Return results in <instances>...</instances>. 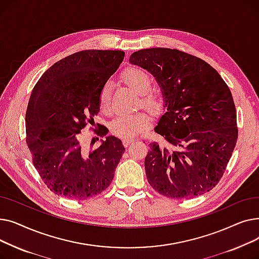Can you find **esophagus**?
I'll use <instances>...</instances> for the list:
<instances>
[{"label":"esophagus","instance_id":"34e87169","mask_svg":"<svg viewBox=\"0 0 259 259\" xmlns=\"http://www.w3.org/2000/svg\"><path fill=\"white\" fill-rule=\"evenodd\" d=\"M133 142H134V140H124V141H122V145H124L125 147H128V146L131 145Z\"/></svg>","mask_w":259,"mask_h":259}]
</instances>
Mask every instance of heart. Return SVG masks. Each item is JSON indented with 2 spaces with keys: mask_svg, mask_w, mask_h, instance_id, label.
Instances as JSON below:
<instances>
[{
  "mask_svg": "<svg viewBox=\"0 0 259 259\" xmlns=\"http://www.w3.org/2000/svg\"><path fill=\"white\" fill-rule=\"evenodd\" d=\"M125 84L133 91L141 94L142 105L153 112L159 111L164 106V94L156 88H151L152 77L141 67H129L121 73ZM111 84L107 81L100 92V107L104 113L111 111ZM151 117L146 112H138L116 116L110 124V132L121 140H131L148 128Z\"/></svg>",
  "mask_w": 259,
  "mask_h": 259,
  "instance_id": "heart-1",
  "label": "heart"
}]
</instances>
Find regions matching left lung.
I'll use <instances>...</instances> for the list:
<instances>
[{
	"instance_id": "left-lung-1",
	"label": "left lung",
	"mask_w": 259,
	"mask_h": 259,
	"mask_svg": "<svg viewBox=\"0 0 259 259\" xmlns=\"http://www.w3.org/2000/svg\"><path fill=\"white\" fill-rule=\"evenodd\" d=\"M129 61L155 77L167 107L154 128L165 143H151L145 158L149 184L178 199L209 192L223 178L238 138L228 85L207 62L178 49H142Z\"/></svg>"
}]
</instances>
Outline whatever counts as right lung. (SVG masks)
I'll use <instances>...</instances> for the list:
<instances>
[{
    "instance_id": "add662e5",
    "label": "right lung",
    "mask_w": 259,
    "mask_h": 259,
    "mask_svg": "<svg viewBox=\"0 0 259 259\" xmlns=\"http://www.w3.org/2000/svg\"><path fill=\"white\" fill-rule=\"evenodd\" d=\"M121 50H83L53 64L32 89L26 111V144L44 184L58 195L86 199L110 186L125 148L107 137L93 150L81 130L100 111V92L119 67ZM92 129V128H91ZM100 137L105 129L94 130Z\"/></svg>"
}]
</instances>
